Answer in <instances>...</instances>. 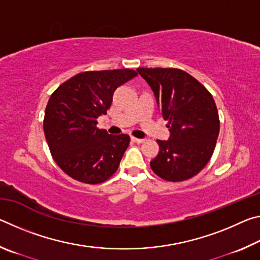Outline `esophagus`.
I'll return each instance as SVG.
<instances>
[{
  "mask_svg": "<svg viewBox=\"0 0 260 260\" xmlns=\"http://www.w3.org/2000/svg\"><path fill=\"white\" fill-rule=\"evenodd\" d=\"M131 140L133 141V142H135V143H142L143 141H144V139H138V138H134V136H132Z\"/></svg>",
  "mask_w": 260,
  "mask_h": 260,
  "instance_id": "34e87169",
  "label": "esophagus"
}]
</instances>
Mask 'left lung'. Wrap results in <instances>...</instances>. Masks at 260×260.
<instances>
[{"instance_id":"left-lung-1","label":"left lung","mask_w":260,"mask_h":260,"mask_svg":"<svg viewBox=\"0 0 260 260\" xmlns=\"http://www.w3.org/2000/svg\"><path fill=\"white\" fill-rule=\"evenodd\" d=\"M151 87L170 139L157 140L159 152L150 161L153 172L166 181L195 177L212 157L219 135L217 105L210 91L180 69L139 68Z\"/></svg>"}]
</instances>
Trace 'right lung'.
Returning <instances> with one entry per match:
<instances>
[{
    "mask_svg": "<svg viewBox=\"0 0 260 260\" xmlns=\"http://www.w3.org/2000/svg\"><path fill=\"white\" fill-rule=\"evenodd\" d=\"M136 76L129 69L81 72L51 94L43 131L52 158L69 177L98 184L116 173L129 136L110 135L96 125L111 107L117 88Z\"/></svg>",
    "mask_w": 260,
    "mask_h": 260,
    "instance_id": "right-lung-1",
    "label": "right lung"
}]
</instances>
